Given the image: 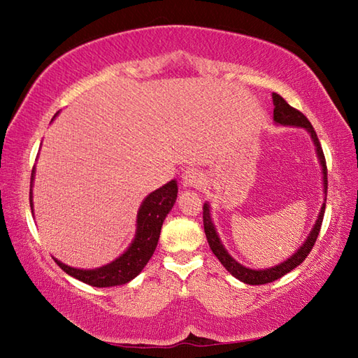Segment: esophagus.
I'll return each instance as SVG.
<instances>
[{
	"label": "esophagus",
	"instance_id": "34e87169",
	"mask_svg": "<svg viewBox=\"0 0 358 358\" xmlns=\"http://www.w3.org/2000/svg\"><path fill=\"white\" fill-rule=\"evenodd\" d=\"M181 183L185 187H196L203 183V175L196 169H187L181 175Z\"/></svg>",
	"mask_w": 358,
	"mask_h": 358
}]
</instances>
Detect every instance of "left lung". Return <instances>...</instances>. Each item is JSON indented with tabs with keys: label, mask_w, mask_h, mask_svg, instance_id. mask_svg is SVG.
Listing matches in <instances>:
<instances>
[{
	"label": "left lung",
	"mask_w": 358,
	"mask_h": 358,
	"mask_svg": "<svg viewBox=\"0 0 358 358\" xmlns=\"http://www.w3.org/2000/svg\"><path fill=\"white\" fill-rule=\"evenodd\" d=\"M272 101H273V123L280 124V126H292V127H301L310 135V140H313L314 146H315V154L318 162H320L322 166V173H323V194H324V203L322 204L320 212H318V217L315 220V224L313 226V229L308 234L306 240L303 241V245L295 250V252L286 258L285 262H281L275 266H271V268H264V269H250L238 263L235 258L227 252L226 248L223 246L222 240H220L215 224L212 222V215H210V204L206 201L203 206V223H204V234H206V238L209 243V248L212 249V252L218 258L220 263H222L226 271L232 273L235 278H238L240 281L246 285H266L271 283V281H275L286 275L287 272H291L294 268H296L300 263L305 262V258L309 255L310 249H313L314 243L318 237V232H320L322 222H323V215H324V208H326V192H328V169H326V159L323 155V149L320 146V141L317 138V134L314 131L313 124L309 123L308 118L303 115L301 112L294 109L292 106H289L283 98H281L278 94H272Z\"/></svg>",
	"instance_id": "1"
}]
</instances>
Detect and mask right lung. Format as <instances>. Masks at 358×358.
I'll return each mask as SVG.
<instances>
[{
  "label": "right lung",
  "mask_w": 358,
  "mask_h": 358,
  "mask_svg": "<svg viewBox=\"0 0 358 358\" xmlns=\"http://www.w3.org/2000/svg\"><path fill=\"white\" fill-rule=\"evenodd\" d=\"M58 112L53 115L52 121L55 120ZM35 180V166L32 169V178H30V209L34 214V187ZM178 186L177 180H171L157 191L150 192L146 199L143 200L141 206L136 214V229L135 237L131 245L124 250L123 254L117 257L115 260L100 266L95 269H78L67 266L58 258L53 257L55 263L71 277L77 278L83 283L95 286V287H110V286H121L134 280L143 271L144 266L148 264L150 257L154 255L155 248L158 245L159 232L164 218L173 208L175 200H177Z\"/></svg>",
  "instance_id": "obj_1"
}]
</instances>
